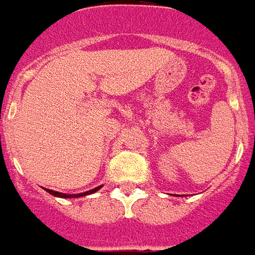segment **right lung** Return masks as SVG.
Wrapping results in <instances>:
<instances>
[{
	"instance_id": "right-lung-1",
	"label": "right lung",
	"mask_w": 255,
	"mask_h": 255,
	"mask_svg": "<svg viewBox=\"0 0 255 255\" xmlns=\"http://www.w3.org/2000/svg\"><path fill=\"white\" fill-rule=\"evenodd\" d=\"M102 186H98L92 189V190H88V191H84V193H79V194H65V193H59V191H54V190H50V189H44V190L50 193L51 196L54 197H59V198H79V197H85V196H89V194H94L96 191L99 190Z\"/></svg>"
}]
</instances>
